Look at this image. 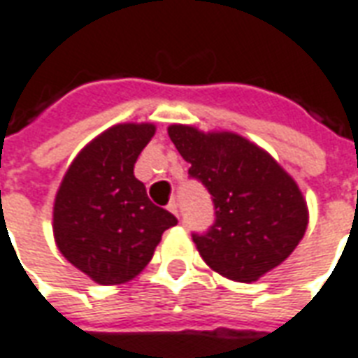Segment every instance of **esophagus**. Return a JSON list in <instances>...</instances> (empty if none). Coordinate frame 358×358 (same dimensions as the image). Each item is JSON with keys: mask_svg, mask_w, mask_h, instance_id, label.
<instances>
[{"mask_svg": "<svg viewBox=\"0 0 358 358\" xmlns=\"http://www.w3.org/2000/svg\"><path fill=\"white\" fill-rule=\"evenodd\" d=\"M169 211H171L172 215H176V217H178V203H176V201H174V199H172L171 203H169Z\"/></svg>", "mask_w": 358, "mask_h": 358, "instance_id": "esophagus-1", "label": "esophagus"}]
</instances>
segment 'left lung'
<instances>
[{
  "label": "left lung",
  "instance_id": "left-lung-1",
  "mask_svg": "<svg viewBox=\"0 0 358 358\" xmlns=\"http://www.w3.org/2000/svg\"><path fill=\"white\" fill-rule=\"evenodd\" d=\"M169 137L192 164L189 176L213 196L215 224L194 234L205 264L238 283H254L281 266L308 227V205L291 174L234 131L172 124Z\"/></svg>",
  "mask_w": 358,
  "mask_h": 358
}]
</instances>
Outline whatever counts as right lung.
Returning <instances> with one entry per match:
<instances>
[{
  "mask_svg": "<svg viewBox=\"0 0 358 358\" xmlns=\"http://www.w3.org/2000/svg\"><path fill=\"white\" fill-rule=\"evenodd\" d=\"M149 122L116 124L77 153L54 199L52 231L67 262L99 285H122L151 262L176 217L147 197L134 174L155 136Z\"/></svg>",
  "mask_w": 358,
  "mask_h": 358,
  "instance_id": "right-lung-1",
  "label": "right lung"
}]
</instances>
